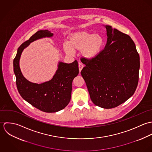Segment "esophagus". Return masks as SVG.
Here are the masks:
<instances>
[{"mask_svg":"<svg viewBox=\"0 0 152 152\" xmlns=\"http://www.w3.org/2000/svg\"><path fill=\"white\" fill-rule=\"evenodd\" d=\"M78 67H79L80 72H81V71L82 70V69H83V67H84V65H83L81 63H79V64H78Z\"/></svg>","mask_w":152,"mask_h":152,"instance_id":"34e87169","label":"esophagus"}]
</instances>
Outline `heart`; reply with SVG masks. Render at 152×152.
Returning a JSON list of instances; mask_svg holds the SVG:
<instances>
[{
  "mask_svg": "<svg viewBox=\"0 0 152 152\" xmlns=\"http://www.w3.org/2000/svg\"><path fill=\"white\" fill-rule=\"evenodd\" d=\"M104 45V40L100 34L79 31L70 36L68 44H64L63 48L68 54H72L73 50H81L84 57L92 58L100 54Z\"/></svg>",
  "mask_w": 152,
  "mask_h": 152,
  "instance_id": "1",
  "label": "heart"
}]
</instances>
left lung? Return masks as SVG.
Here are the masks:
<instances>
[{"instance_id":"left-lung-1","label":"left lung","mask_w":152,"mask_h":152,"mask_svg":"<svg viewBox=\"0 0 152 152\" xmlns=\"http://www.w3.org/2000/svg\"><path fill=\"white\" fill-rule=\"evenodd\" d=\"M107 44L92 58H81V74L92 102L105 109L115 108L134 93L139 81L140 58L130 36L106 26Z\"/></svg>"}]
</instances>
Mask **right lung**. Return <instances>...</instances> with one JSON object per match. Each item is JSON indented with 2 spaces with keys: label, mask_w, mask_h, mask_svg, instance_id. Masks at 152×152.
Wrapping results in <instances>:
<instances>
[{
  "label": "right lung",
  "mask_w": 152,
  "mask_h": 152,
  "mask_svg": "<svg viewBox=\"0 0 152 152\" xmlns=\"http://www.w3.org/2000/svg\"><path fill=\"white\" fill-rule=\"evenodd\" d=\"M51 31L39 30L18 48L13 60L18 90L22 98L32 106L45 112H56L66 107L71 99L72 83L79 73L77 60L70 64L60 62L53 79L41 84L27 81L22 75L19 60L22 51L31 42L45 37H51Z\"/></svg>",
  "instance_id": "obj_1"
}]
</instances>
